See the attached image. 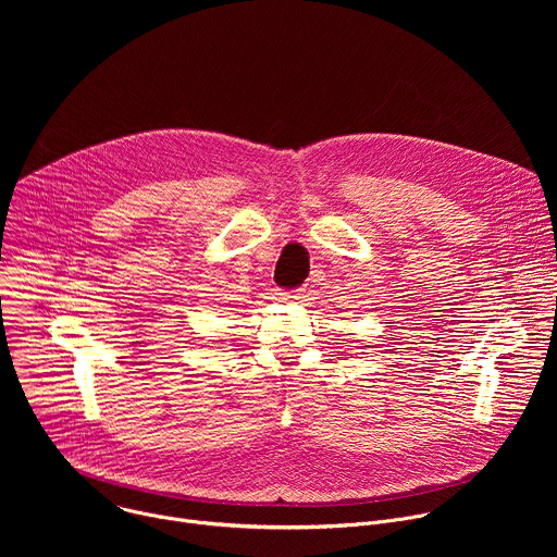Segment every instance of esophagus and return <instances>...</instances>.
Returning a JSON list of instances; mask_svg holds the SVG:
<instances>
[{
  "mask_svg": "<svg viewBox=\"0 0 557 557\" xmlns=\"http://www.w3.org/2000/svg\"><path fill=\"white\" fill-rule=\"evenodd\" d=\"M280 299H299L301 297V290H282L277 293Z\"/></svg>",
  "mask_w": 557,
  "mask_h": 557,
  "instance_id": "1",
  "label": "esophagus"
}]
</instances>
